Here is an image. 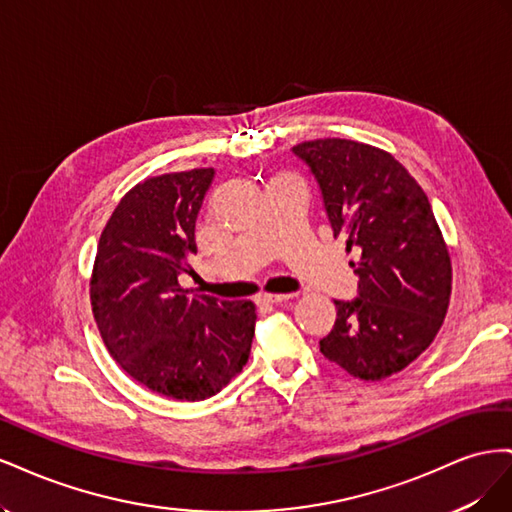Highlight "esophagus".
<instances>
[{"mask_svg":"<svg viewBox=\"0 0 512 512\" xmlns=\"http://www.w3.org/2000/svg\"><path fill=\"white\" fill-rule=\"evenodd\" d=\"M294 297V294H260L258 301L260 303H267V305H280V303H286Z\"/></svg>","mask_w":512,"mask_h":512,"instance_id":"34e87169","label":"esophagus"}]
</instances>
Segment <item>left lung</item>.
Listing matches in <instances>:
<instances>
[{"mask_svg":"<svg viewBox=\"0 0 512 512\" xmlns=\"http://www.w3.org/2000/svg\"><path fill=\"white\" fill-rule=\"evenodd\" d=\"M314 177L333 237H344L359 277L335 301L320 352L361 380H382L421 354L451 299V258L427 194L391 153L346 138L292 147Z\"/></svg>","mask_w":512,"mask_h":512,"instance_id":"left-lung-1","label":"left lung"}]
</instances>
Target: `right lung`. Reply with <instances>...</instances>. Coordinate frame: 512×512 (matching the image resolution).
Instances as JSON below:
<instances>
[{
  "mask_svg": "<svg viewBox=\"0 0 512 512\" xmlns=\"http://www.w3.org/2000/svg\"><path fill=\"white\" fill-rule=\"evenodd\" d=\"M213 168L151 177L121 198L102 230L91 307L128 376L153 393L200 401L220 393L250 359L252 301H220L179 286L194 275L196 218Z\"/></svg>",
  "mask_w": 512,
  "mask_h": 512,
  "instance_id": "right-lung-1",
  "label": "right lung"
}]
</instances>
